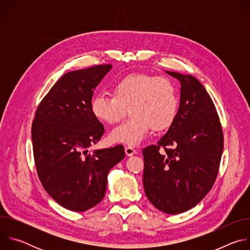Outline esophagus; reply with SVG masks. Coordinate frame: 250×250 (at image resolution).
<instances>
[{
  "mask_svg": "<svg viewBox=\"0 0 250 250\" xmlns=\"http://www.w3.org/2000/svg\"><path fill=\"white\" fill-rule=\"evenodd\" d=\"M125 154H126L127 156H132L133 154H136V153H137V150L134 149V148H132V147H130V146H125Z\"/></svg>",
  "mask_w": 250,
  "mask_h": 250,
  "instance_id": "1",
  "label": "esophagus"
}]
</instances>
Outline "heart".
I'll list each match as a JSON object with an SVG mask.
<instances>
[{"label": "heart", "instance_id": "1", "mask_svg": "<svg viewBox=\"0 0 250 250\" xmlns=\"http://www.w3.org/2000/svg\"><path fill=\"white\" fill-rule=\"evenodd\" d=\"M112 91L113 96L99 94L91 102L93 116L106 125L120 123L128 110L131 113L125 123L111 131L112 142L137 146L151 128L165 130L176 119L178 93L169 78L128 74L118 80Z\"/></svg>", "mask_w": 250, "mask_h": 250}]
</instances>
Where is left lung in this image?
I'll list each match as a JSON object with an SVG mask.
<instances>
[{"mask_svg": "<svg viewBox=\"0 0 250 250\" xmlns=\"http://www.w3.org/2000/svg\"><path fill=\"white\" fill-rule=\"evenodd\" d=\"M166 73L181 83L180 105L157 145L142 150L144 187L156 208L176 215L198 205L211 189L219 173L224 134L216 106L198 79Z\"/></svg>", "mask_w": 250, "mask_h": 250, "instance_id": "left-lung-1", "label": "left lung"}]
</instances>
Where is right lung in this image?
I'll return each mask as SVG.
<instances>
[{
	"label": "right lung",
	"mask_w": 250,
	"mask_h": 250,
	"mask_svg": "<svg viewBox=\"0 0 250 250\" xmlns=\"http://www.w3.org/2000/svg\"><path fill=\"white\" fill-rule=\"evenodd\" d=\"M111 68L102 64L63 75L39 104L32 122L40 180L55 202L73 211H85L103 200L109 171L125 158L121 145L88 152L104 131L92 114V97Z\"/></svg>",
	"instance_id": "add662e5"
}]
</instances>
